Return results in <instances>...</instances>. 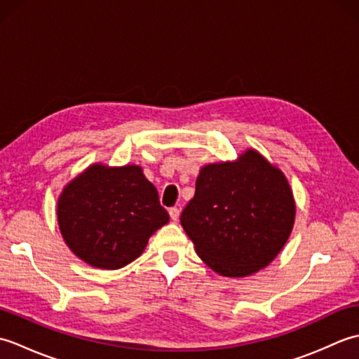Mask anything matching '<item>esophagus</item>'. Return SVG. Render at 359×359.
<instances>
[{
    "mask_svg": "<svg viewBox=\"0 0 359 359\" xmlns=\"http://www.w3.org/2000/svg\"><path fill=\"white\" fill-rule=\"evenodd\" d=\"M168 212H170V217H171V220H174V222H177V220H179V216H180V210L179 208H170V211H168Z\"/></svg>",
    "mask_w": 359,
    "mask_h": 359,
    "instance_id": "obj_1",
    "label": "esophagus"
}]
</instances>
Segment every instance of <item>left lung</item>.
Masks as SVG:
<instances>
[{
  "mask_svg": "<svg viewBox=\"0 0 359 359\" xmlns=\"http://www.w3.org/2000/svg\"><path fill=\"white\" fill-rule=\"evenodd\" d=\"M296 205L288 180L255 149L234 162L201 168L180 224L211 270L243 278L265 269L293 230Z\"/></svg>",
  "mask_w": 359,
  "mask_h": 359,
  "instance_id": "1",
  "label": "left lung"
}]
</instances>
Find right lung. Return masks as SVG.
Returning <instances> with one entry per match:
<instances>
[{
  "mask_svg": "<svg viewBox=\"0 0 359 359\" xmlns=\"http://www.w3.org/2000/svg\"><path fill=\"white\" fill-rule=\"evenodd\" d=\"M57 217L72 253L104 270L133 262L151 236L170 222L156 187L137 165H90L65 187Z\"/></svg>",
  "mask_w": 359,
  "mask_h": 359,
  "instance_id": "1",
  "label": "right lung"
}]
</instances>
